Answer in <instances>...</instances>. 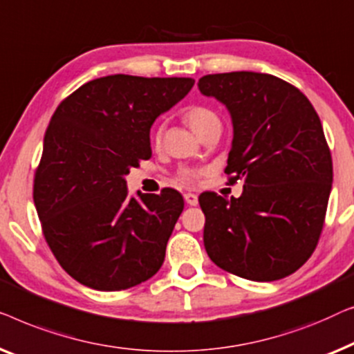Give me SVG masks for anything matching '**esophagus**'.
Listing matches in <instances>:
<instances>
[{"label": "esophagus", "instance_id": "1", "mask_svg": "<svg viewBox=\"0 0 354 354\" xmlns=\"http://www.w3.org/2000/svg\"><path fill=\"white\" fill-rule=\"evenodd\" d=\"M184 201H186V203H189V205H197L198 203V197L196 196V194H191V192H187V194H184Z\"/></svg>", "mask_w": 354, "mask_h": 354}]
</instances>
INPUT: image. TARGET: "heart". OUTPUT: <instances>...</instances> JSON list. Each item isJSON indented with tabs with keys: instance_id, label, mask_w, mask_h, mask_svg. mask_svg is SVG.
<instances>
[{
	"instance_id": "heart-1",
	"label": "heart",
	"mask_w": 354,
	"mask_h": 354,
	"mask_svg": "<svg viewBox=\"0 0 354 354\" xmlns=\"http://www.w3.org/2000/svg\"><path fill=\"white\" fill-rule=\"evenodd\" d=\"M184 120H186L187 125L191 127L201 138L208 131H212L213 128L221 127L220 117L216 115L215 111H212L210 107H205V106H194L191 109H187L186 113H184ZM162 136H163V129L158 128L152 138L153 146L160 147ZM202 175H205V170H201V168H181L176 175V181L181 184H186V186H194Z\"/></svg>"
}]
</instances>
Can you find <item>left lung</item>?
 I'll use <instances>...</instances> for the list:
<instances>
[{"label":"left lung","instance_id":"obj_1","mask_svg":"<svg viewBox=\"0 0 354 354\" xmlns=\"http://www.w3.org/2000/svg\"><path fill=\"white\" fill-rule=\"evenodd\" d=\"M226 104L234 139L225 173L243 181L239 198L203 192V245L231 274L271 282L301 268L324 227L332 157L319 115L305 94L274 75L229 72L198 80Z\"/></svg>","mask_w":354,"mask_h":354}]
</instances>
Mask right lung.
Returning <instances> with one entry per match:
<instances>
[{
    "mask_svg": "<svg viewBox=\"0 0 354 354\" xmlns=\"http://www.w3.org/2000/svg\"><path fill=\"white\" fill-rule=\"evenodd\" d=\"M194 78L109 75L59 104L35 170L33 202L62 270L83 286L125 290L151 279L184 208L171 187L128 197L125 175L152 156L149 131Z\"/></svg>",
    "mask_w": 354,
    "mask_h": 354,
    "instance_id": "right-lung-1",
    "label": "right lung"
}]
</instances>
